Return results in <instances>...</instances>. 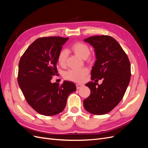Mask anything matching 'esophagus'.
<instances>
[{
  "label": "esophagus",
  "instance_id": "esophagus-1",
  "mask_svg": "<svg viewBox=\"0 0 148 148\" xmlns=\"http://www.w3.org/2000/svg\"><path fill=\"white\" fill-rule=\"evenodd\" d=\"M76 86H77V89H79V88H81L83 86V84H76Z\"/></svg>",
  "mask_w": 148,
  "mask_h": 148
}]
</instances>
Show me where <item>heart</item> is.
<instances>
[{"label": "heart", "instance_id": "1", "mask_svg": "<svg viewBox=\"0 0 148 148\" xmlns=\"http://www.w3.org/2000/svg\"><path fill=\"white\" fill-rule=\"evenodd\" d=\"M71 49L76 54L82 59H86L90 54V49L89 47L84 43L77 42L71 46ZM68 57V51L66 50H62L58 55L57 61L59 64L64 66L66 63V59ZM88 71L86 69H71L65 73V78L70 81L75 82H80L88 74Z\"/></svg>", "mask_w": 148, "mask_h": 148}]
</instances>
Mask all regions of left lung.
<instances>
[{
    "mask_svg": "<svg viewBox=\"0 0 148 148\" xmlns=\"http://www.w3.org/2000/svg\"><path fill=\"white\" fill-rule=\"evenodd\" d=\"M94 47L96 60L92 67L91 79L86 84L91 90L83 101L84 109L95 115L109 113L122 99L131 77V66L126 53L109 36H94L84 39ZM102 79V84L97 83Z\"/></svg>",
    "mask_w": 148,
    "mask_h": 148,
    "instance_id": "1",
    "label": "left lung"
}]
</instances>
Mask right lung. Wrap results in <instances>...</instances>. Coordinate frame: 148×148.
<instances>
[{"label":"right lung","instance_id":"right-lung-1","mask_svg":"<svg viewBox=\"0 0 148 148\" xmlns=\"http://www.w3.org/2000/svg\"><path fill=\"white\" fill-rule=\"evenodd\" d=\"M69 38L44 37L34 41L21 56L18 83L25 99L39 114L51 116L64 110L67 97L76 91L75 84L64 81L52 83L57 75V57Z\"/></svg>","mask_w":148,"mask_h":148}]
</instances>
